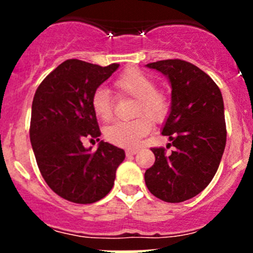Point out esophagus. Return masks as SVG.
I'll return each mask as SVG.
<instances>
[{"label":"esophagus","instance_id":"obj_1","mask_svg":"<svg viewBox=\"0 0 253 253\" xmlns=\"http://www.w3.org/2000/svg\"><path fill=\"white\" fill-rule=\"evenodd\" d=\"M138 153V149L137 148H128V149L126 150V154L127 155H134Z\"/></svg>","mask_w":253,"mask_h":253}]
</instances>
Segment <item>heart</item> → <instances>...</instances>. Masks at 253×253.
<instances>
[{"label": "heart", "instance_id": "b5f03b06", "mask_svg": "<svg viewBox=\"0 0 253 253\" xmlns=\"http://www.w3.org/2000/svg\"><path fill=\"white\" fill-rule=\"evenodd\" d=\"M114 86L121 95L137 100L132 121L116 122L105 129V138L115 145L125 148L136 147L141 138L149 133L153 122H162L170 111L169 96L160 89L150 76L137 68H128L122 72ZM91 109L100 121L109 122L112 119L111 96L108 89L98 88L91 98Z\"/></svg>", "mask_w": 253, "mask_h": 253}]
</instances>
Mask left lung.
Returning <instances> with one entry per match:
<instances>
[{"mask_svg":"<svg viewBox=\"0 0 253 253\" xmlns=\"http://www.w3.org/2000/svg\"><path fill=\"white\" fill-rule=\"evenodd\" d=\"M169 78L171 108L162 133L175 147L152 148L155 163L145 171L148 190L159 200L180 203L195 197L215 175L226 143L220 89L207 73L183 60L148 63Z\"/></svg>","mask_w":253,"mask_h":253,"instance_id":"1","label":"left lung"}]
</instances>
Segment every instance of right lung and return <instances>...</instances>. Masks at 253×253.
<instances>
[{"label":"right lung","instance_id":"obj_1","mask_svg":"<svg viewBox=\"0 0 253 253\" xmlns=\"http://www.w3.org/2000/svg\"><path fill=\"white\" fill-rule=\"evenodd\" d=\"M119 66L67 60L35 91L29 133L37 164L48 187L70 202L88 205L105 197L125 159L124 149L108 142L95 152L83 145L85 138L99 141L91 98Z\"/></svg>","mask_w":253,"mask_h":253}]
</instances>
